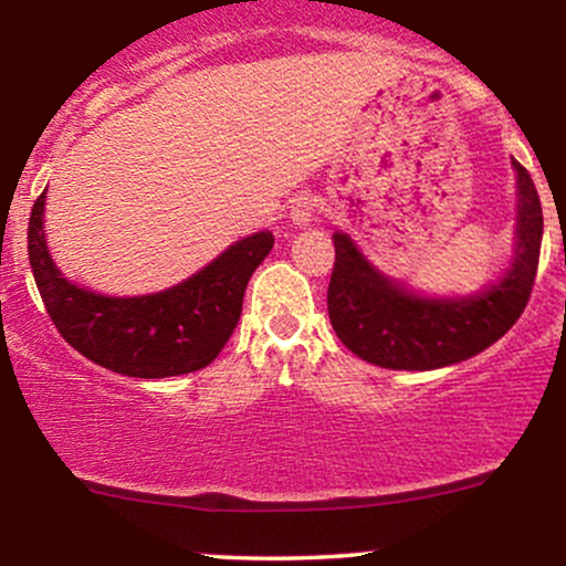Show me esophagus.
<instances>
[{"mask_svg":"<svg viewBox=\"0 0 566 566\" xmlns=\"http://www.w3.org/2000/svg\"><path fill=\"white\" fill-rule=\"evenodd\" d=\"M314 210H316V201L311 199L308 193H297V197L292 199V207H290L292 223L305 226L311 218H314Z\"/></svg>","mask_w":566,"mask_h":566,"instance_id":"obj_1","label":"esophagus"}]
</instances>
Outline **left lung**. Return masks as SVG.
Here are the masks:
<instances>
[{
    "label": "left lung",
    "instance_id": "left-lung-1",
    "mask_svg": "<svg viewBox=\"0 0 566 566\" xmlns=\"http://www.w3.org/2000/svg\"><path fill=\"white\" fill-rule=\"evenodd\" d=\"M518 178V250L495 287L469 301H428L388 282L346 233H335L327 311L335 335L356 356L386 369H437L490 348L516 324L535 287L543 210L530 172Z\"/></svg>",
    "mask_w": 566,
    "mask_h": 566
}]
</instances>
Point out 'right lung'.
<instances>
[{
  "label": "right lung",
  "mask_w": 566,
  "mask_h": 566,
  "mask_svg": "<svg viewBox=\"0 0 566 566\" xmlns=\"http://www.w3.org/2000/svg\"><path fill=\"white\" fill-rule=\"evenodd\" d=\"M42 216L44 191L29 218V263L50 319L71 348L127 378H170L210 365L237 327L252 271L274 247V237L261 231L178 287L106 297L76 287L55 269Z\"/></svg>",
  "instance_id": "obj_1"
}]
</instances>
